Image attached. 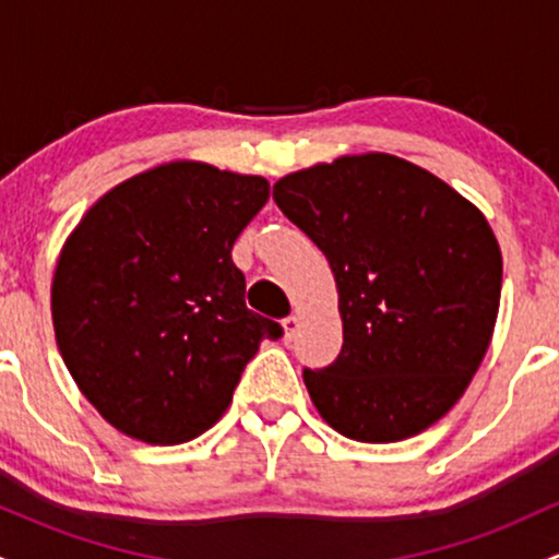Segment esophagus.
<instances>
[{
  "label": "esophagus",
  "instance_id": "obj_1",
  "mask_svg": "<svg viewBox=\"0 0 559 559\" xmlns=\"http://www.w3.org/2000/svg\"><path fill=\"white\" fill-rule=\"evenodd\" d=\"M281 325H284V342L286 344L294 342V336H297V331H299V318L297 316H288Z\"/></svg>",
  "mask_w": 559,
  "mask_h": 559
}]
</instances>
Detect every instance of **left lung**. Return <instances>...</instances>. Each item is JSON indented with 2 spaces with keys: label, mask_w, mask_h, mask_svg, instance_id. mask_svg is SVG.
<instances>
[{
  "label": "left lung",
  "mask_w": 559,
  "mask_h": 559,
  "mask_svg": "<svg viewBox=\"0 0 559 559\" xmlns=\"http://www.w3.org/2000/svg\"><path fill=\"white\" fill-rule=\"evenodd\" d=\"M273 199L336 281L342 355L305 370L320 418L368 444L431 428L465 394L497 325L502 249L486 215L386 152L288 173Z\"/></svg>",
  "instance_id": "left-lung-1"
}]
</instances>
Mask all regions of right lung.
I'll list each match as a JSON object with an SVG mask.
<instances>
[{
	"label": "right lung",
	"mask_w": 559,
	"mask_h": 559,
	"mask_svg": "<svg viewBox=\"0 0 559 559\" xmlns=\"http://www.w3.org/2000/svg\"><path fill=\"white\" fill-rule=\"evenodd\" d=\"M262 176L173 159L112 186L62 243L57 349L81 394L144 444L215 426L241 370L281 325L247 310L230 249L265 207Z\"/></svg>",
	"instance_id": "obj_1"
}]
</instances>
